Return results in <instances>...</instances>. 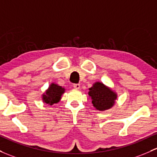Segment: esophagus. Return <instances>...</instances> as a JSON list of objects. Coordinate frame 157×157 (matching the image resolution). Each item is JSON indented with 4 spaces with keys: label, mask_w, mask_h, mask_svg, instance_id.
Listing matches in <instances>:
<instances>
[{
    "label": "esophagus",
    "mask_w": 157,
    "mask_h": 157,
    "mask_svg": "<svg viewBox=\"0 0 157 157\" xmlns=\"http://www.w3.org/2000/svg\"><path fill=\"white\" fill-rule=\"evenodd\" d=\"M73 86H74V88L75 89V90H79V89L80 88V84H74L73 85Z\"/></svg>",
    "instance_id": "obj_1"
}]
</instances>
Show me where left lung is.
Returning a JSON list of instances; mask_svg holds the SVG:
<instances>
[{"label":"left lung","mask_w":157,"mask_h":157,"mask_svg":"<svg viewBox=\"0 0 157 157\" xmlns=\"http://www.w3.org/2000/svg\"><path fill=\"white\" fill-rule=\"evenodd\" d=\"M88 95L94 108L100 111L111 108L117 98L116 92L100 81L93 83L92 86L89 89Z\"/></svg>","instance_id":"obj_1"}]
</instances>
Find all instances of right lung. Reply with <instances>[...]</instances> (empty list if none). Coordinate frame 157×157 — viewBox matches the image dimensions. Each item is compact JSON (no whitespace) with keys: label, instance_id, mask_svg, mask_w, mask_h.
Wrapping results in <instances>:
<instances>
[{"label":"right lung","instance_id":"add662e5","mask_svg":"<svg viewBox=\"0 0 157 157\" xmlns=\"http://www.w3.org/2000/svg\"><path fill=\"white\" fill-rule=\"evenodd\" d=\"M65 89L55 83H52L49 85L45 92L42 95L41 98L44 103L49 105H52L59 102L62 98V95L65 93Z\"/></svg>","mask_w":157,"mask_h":157}]
</instances>
